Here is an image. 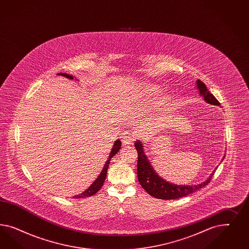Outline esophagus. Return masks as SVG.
<instances>
[{"label":"esophagus","instance_id":"1","mask_svg":"<svg viewBox=\"0 0 249 249\" xmlns=\"http://www.w3.org/2000/svg\"><path fill=\"white\" fill-rule=\"evenodd\" d=\"M121 138H122V144L123 145H128V144H131L133 142V138L127 131L122 133Z\"/></svg>","mask_w":249,"mask_h":249}]
</instances>
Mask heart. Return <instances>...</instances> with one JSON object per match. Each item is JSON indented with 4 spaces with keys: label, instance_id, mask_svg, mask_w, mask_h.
<instances>
[{
    "label": "heart",
    "instance_id": "1",
    "mask_svg": "<svg viewBox=\"0 0 249 249\" xmlns=\"http://www.w3.org/2000/svg\"><path fill=\"white\" fill-rule=\"evenodd\" d=\"M161 92V88L157 84L140 83L136 86L128 96V101H142L143 104L150 103L158 97ZM171 101V96L165 94L159 99L160 107H164Z\"/></svg>",
    "mask_w": 249,
    "mask_h": 249
}]
</instances>
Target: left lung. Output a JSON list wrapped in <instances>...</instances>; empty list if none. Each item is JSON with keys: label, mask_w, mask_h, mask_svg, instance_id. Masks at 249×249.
<instances>
[{"label": "left lung", "mask_w": 249, "mask_h": 249, "mask_svg": "<svg viewBox=\"0 0 249 249\" xmlns=\"http://www.w3.org/2000/svg\"><path fill=\"white\" fill-rule=\"evenodd\" d=\"M197 89L200 93V96L204 98V100L211 105L220 106V103L216 98L211 94L206 86L200 79L196 81ZM136 150L138 151V168L137 174L140 184L143 187L144 190L151 196L162 199V200H174L179 199L181 197L187 196L192 193H195L199 189L203 188L207 185L213 175V173L209 176L207 180L204 182L196 184V185H178L162 179L158 174H156L155 170L152 168L150 160L147 158V155L144 151V146L140 140L135 142ZM225 158V157H224ZM223 160V159H222Z\"/></svg>", "instance_id": "obj_1"}]
</instances>
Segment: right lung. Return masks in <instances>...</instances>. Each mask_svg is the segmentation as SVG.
Returning <instances> with one entry per match:
<instances>
[{
	"mask_svg": "<svg viewBox=\"0 0 249 249\" xmlns=\"http://www.w3.org/2000/svg\"><path fill=\"white\" fill-rule=\"evenodd\" d=\"M58 75H63L65 77H68V79H74V76L72 75H69V74H66V73H58ZM121 142L120 140H117L115 141V142L113 144V147L111 149V151L109 153V156L107 160H106L105 165L103 167L102 171L100 174L98 175V178L94 181V182L91 184L89 188L87 189L86 191H84L83 193H81L80 195L78 196H74V198L76 199H79V198H86V197H90V196H94L95 194H97L98 191L100 190V188L102 187L103 183L106 180V177H107V168H108V164L111 160V158L114 157L115 154L118 153V151L121 150Z\"/></svg>",
	"mask_w": 249,
	"mask_h": 249,
	"instance_id": "obj_1",
	"label": "right lung"
}]
</instances>
